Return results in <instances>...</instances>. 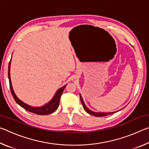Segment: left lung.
Returning <instances> with one entry per match:
<instances>
[{"label":"left lung","mask_w":149,"mask_h":149,"mask_svg":"<svg viewBox=\"0 0 149 149\" xmlns=\"http://www.w3.org/2000/svg\"><path fill=\"white\" fill-rule=\"evenodd\" d=\"M80 99H81V104L83 105V107H84V110L86 111L88 114H89L91 115L95 116H98V117H103V116H108V115H110V114H114V113L116 112H107V113H106V112H93V111L90 110L89 108H88L86 107V106H85L81 95H80Z\"/></svg>","instance_id":"obj_1"}]
</instances>
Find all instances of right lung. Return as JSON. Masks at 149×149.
Returning a JSON list of instances; mask_svg holds the SVG:
<instances>
[{
	"label": "right lung",
	"instance_id": "obj_1",
	"mask_svg": "<svg viewBox=\"0 0 149 149\" xmlns=\"http://www.w3.org/2000/svg\"><path fill=\"white\" fill-rule=\"evenodd\" d=\"M10 63H11V60H10L9 64H8V79H9L10 88L11 93L12 96H13L15 101H16L19 106H21L22 108H24L25 110L38 115H47L54 112V111L57 109L58 107L59 104H60V97H61L62 93L64 91L65 87L67 85H64V87H62V88H60V89L58 90L56 93L54 95V97H53V99L50 100L49 103H47V104L42 106L41 107H31V106L27 105L26 104H25L24 102L21 101V100H20L18 98L16 97V95H15V93L13 91V88H12V86L10 74Z\"/></svg>",
	"mask_w": 149,
	"mask_h": 149
}]
</instances>
